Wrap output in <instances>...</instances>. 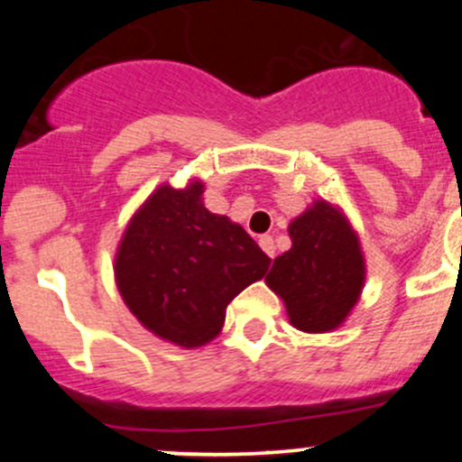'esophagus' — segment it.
I'll return each instance as SVG.
<instances>
[{"instance_id":"esophagus-1","label":"esophagus","mask_w":462,"mask_h":462,"mask_svg":"<svg viewBox=\"0 0 462 462\" xmlns=\"http://www.w3.org/2000/svg\"><path fill=\"white\" fill-rule=\"evenodd\" d=\"M259 245H261V250H263L265 254H268V257H274V241H273V236H268V235H263V236H259Z\"/></svg>"}]
</instances>
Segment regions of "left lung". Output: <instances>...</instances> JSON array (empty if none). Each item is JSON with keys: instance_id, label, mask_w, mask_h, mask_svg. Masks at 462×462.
<instances>
[{"instance_id": "8db88e82", "label": "left lung", "mask_w": 462, "mask_h": 462, "mask_svg": "<svg viewBox=\"0 0 462 462\" xmlns=\"http://www.w3.org/2000/svg\"><path fill=\"white\" fill-rule=\"evenodd\" d=\"M288 235L292 248L274 259L265 282L283 300L292 326L306 333L337 328L365 283L360 241L326 201L297 217Z\"/></svg>"}]
</instances>
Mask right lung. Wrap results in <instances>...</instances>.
<instances>
[{
  "label": "right lung",
  "instance_id": "1",
  "mask_svg": "<svg viewBox=\"0 0 462 462\" xmlns=\"http://www.w3.org/2000/svg\"><path fill=\"white\" fill-rule=\"evenodd\" d=\"M201 197V183L162 185L129 223L116 254L129 310L158 337L188 348L221 333L227 304L270 265L257 241L209 212Z\"/></svg>",
  "mask_w": 462,
  "mask_h": 462
}]
</instances>
